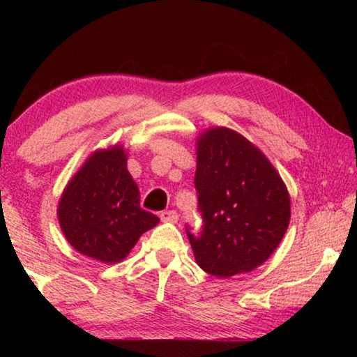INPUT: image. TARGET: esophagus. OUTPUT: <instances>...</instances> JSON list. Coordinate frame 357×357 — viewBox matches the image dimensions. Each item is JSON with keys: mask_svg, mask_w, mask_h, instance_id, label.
<instances>
[{"mask_svg": "<svg viewBox=\"0 0 357 357\" xmlns=\"http://www.w3.org/2000/svg\"><path fill=\"white\" fill-rule=\"evenodd\" d=\"M179 215L176 211H162L160 213V220L164 222H178Z\"/></svg>", "mask_w": 357, "mask_h": 357, "instance_id": "34e87169", "label": "esophagus"}]
</instances>
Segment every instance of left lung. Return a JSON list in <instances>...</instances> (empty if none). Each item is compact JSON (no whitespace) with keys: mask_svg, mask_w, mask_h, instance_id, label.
I'll list each match as a JSON object with an SVG mask.
<instances>
[{"mask_svg":"<svg viewBox=\"0 0 357 357\" xmlns=\"http://www.w3.org/2000/svg\"><path fill=\"white\" fill-rule=\"evenodd\" d=\"M195 189L202 225H185L193 255L211 275L227 279L258 268L289 223V195L280 174L238 132L211 129L197 148Z\"/></svg>","mask_w":357,"mask_h":357,"instance_id":"8db88e82","label":"left lung"}]
</instances>
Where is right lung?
Masks as SVG:
<instances>
[{
    "instance_id": "obj_1",
    "label": "right lung",
    "mask_w": 357,
    "mask_h": 357,
    "mask_svg": "<svg viewBox=\"0 0 357 357\" xmlns=\"http://www.w3.org/2000/svg\"><path fill=\"white\" fill-rule=\"evenodd\" d=\"M124 149L98 151L77 172L58 206L66 239L83 255L118 263L138 238L159 223L142 209L140 190L126 167Z\"/></svg>"
}]
</instances>
